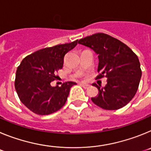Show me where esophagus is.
Listing matches in <instances>:
<instances>
[{
  "label": "esophagus",
  "mask_w": 151,
  "mask_h": 151,
  "mask_svg": "<svg viewBox=\"0 0 151 151\" xmlns=\"http://www.w3.org/2000/svg\"><path fill=\"white\" fill-rule=\"evenodd\" d=\"M80 85H81V86H82V87L83 88H85V89L88 88V87H89V85H86V84H80Z\"/></svg>",
  "instance_id": "34e87169"
}]
</instances>
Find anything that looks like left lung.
<instances>
[{"label":"left lung","mask_w":151,"mask_h":151,"mask_svg":"<svg viewBox=\"0 0 151 151\" xmlns=\"http://www.w3.org/2000/svg\"><path fill=\"white\" fill-rule=\"evenodd\" d=\"M98 54L99 75L97 78L106 77V85L98 89V94L91 97L92 102L104 110H115L129 104L138 91L141 69L138 57L119 40L104 33H96L78 41Z\"/></svg>","instance_id":"obj_1"}]
</instances>
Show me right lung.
Instances as JSON below:
<instances>
[{
    "label": "right lung",
    "mask_w": 151,
    "mask_h": 151,
    "mask_svg": "<svg viewBox=\"0 0 151 151\" xmlns=\"http://www.w3.org/2000/svg\"><path fill=\"white\" fill-rule=\"evenodd\" d=\"M78 40L37 50L28 55L17 67L15 88L21 102L38 115L55 113L64 106L72 86L66 82L52 87L57 72L63 68L64 56L76 46Z\"/></svg>",
    "instance_id": "right-lung-1"
}]
</instances>
